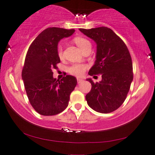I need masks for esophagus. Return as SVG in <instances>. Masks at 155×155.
<instances>
[{"mask_svg":"<svg viewBox=\"0 0 155 155\" xmlns=\"http://www.w3.org/2000/svg\"><path fill=\"white\" fill-rule=\"evenodd\" d=\"M77 81H78V83L80 84V83H81L82 81H83V80L81 79V78H77Z\"/></svg>","mask_w":155,"mask_h":155,"instance_id":"esophagus-1","label":"esophagus"}]
</instances>
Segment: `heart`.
<instances>
[{"instance_id":"heart-1","label":"heart","mask_w":155,"mask_h":155,"mask_svg":"<svg viewBox=\"0 0 155 155\" xmlns=\"http://www.w3.org/2000/svg\"><path fill=\"white\" fill-rule=\"evenodd\" d=\"M73 41L77 45L81 51L84 48L87 47L88 46H91L90 42L87 39H84L81 37H76L73 39ZM57 52H58V56L61 58L63 56V48L61 45H58L57 48ZM87 65L84 64H73L71 67H69L68 71L70 73L75 75L76 76H82L85 72L87 69Z\"/></svg>"}]
</instances>
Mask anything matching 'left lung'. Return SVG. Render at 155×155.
I'll use <instances>...</instances> for the list:
<instances>
[{
  "mask_svg": "<svg viewBox=\"0 0 155 155\" xmlns=\"http://www.w3.org/2000/svg\"><path fill=\"white\" fill-rule=\"evenodd\" d=\"M80 31L97 44L96 61L88 74H101L102 79L92 84L85 98L89 107L99 113L115 111L124 102L133 79L132 59L124 41L106 27Z\"/></svg>",
  "mask_w": 155,
  "mask_h": 155,
  "instance_id": "8db88e82",
  "label": "left lung"
}]
</instances>
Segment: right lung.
Masks as SVG:
<instances>
[{
    "instance_id": "obj_1",
    "label": "right lung",
    "mask_w": 155,
    "mask_h": 155,
    "mask_svg": "<svg viewBox=\"0 0 155 155\" xmlns=\"http://www.w3.org/2000/svg\"><path fill=\"white\" fill-rule=\"evenodd\" d=\"M74 32L73 29L49 27L37 36L27 51L22 78L29 102L41 115L54 116L64 111L77 84L74 76L56 80L52 72L61 62L57 52L59 41Z\"/></svg>"
}]
</instances>
